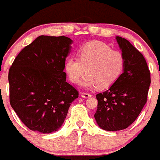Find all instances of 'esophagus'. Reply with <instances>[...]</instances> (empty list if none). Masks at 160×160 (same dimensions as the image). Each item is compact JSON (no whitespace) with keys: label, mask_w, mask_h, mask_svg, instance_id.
I'll list each match as a JSON object with an SVG mask.
<instances>
[{"label":"esophagus","mask_w":160,"mask_h":160,"mask_svg":"<svg viewBox=\"0 0 160 160\" xmlns=\"http://www.w3.org/2000/svg\"><path fill=\"white\" fill-rule=\"evenodd\" d=\"M82 97L83 98H88V97H92V95H91L90 93H89V92H82Z\"/></svg>","instance_id":"1"}]
</instances>
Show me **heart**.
<instances>
[{"label": "heart", "instance_id": "heart-1", "mask_svg": "<svg viewBox=\"0 0 160 160\" xmlns=\"http://www.w3.org/2000/svg\"><path fill=\"white\" fill-rule=\"evenodd\" d=\"M78 57H68L64 71L72 83H78L86 72L82 82L85 87L97 86L104 89L111 87L122 74L126 58L121 51L113 50L102 42H89L79 48Z\"/></svg>", "mask_w": 160, "mask_h": 160}]
</instances>
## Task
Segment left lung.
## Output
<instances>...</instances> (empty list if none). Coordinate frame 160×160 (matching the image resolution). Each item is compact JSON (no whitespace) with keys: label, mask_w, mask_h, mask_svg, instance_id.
<instances>
[{"label":"left lung","mask_w":160,"mask_h":160,"mask_svg":"<svg viewBox=\"0 0 160 160\" xmlns=\"http://www.w3.org/2000/svg\"><path fill=\"white\" fill-rule=\"evenodd\" d=\"M115 38L126 58L124 71L108 90L96 96L94 117L99 127L108 131L127 129L136 120L147 102L151 83L144 56L127 39Z\"/></svg>","instance_id":"left-lung-1"}]
</instances>
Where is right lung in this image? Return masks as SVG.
<instances>
[{
	"label": "right lung",
	"instance_id": "obj_1",
	"mask_svg": "<svg viewBox=\"0 0 160 160\" xmlns=\"http://www.w3.org/2000/svg\"><path fill=\"white\" fill-rule=\"evenodd\" d=\"M71 43L65 36H39L21 50L9 69L10 104L30 130L56 131L78 97L63 71Z\"/></svg>",
	"mask_w": 160,
	"mask_h": 160
}]
</instances>
